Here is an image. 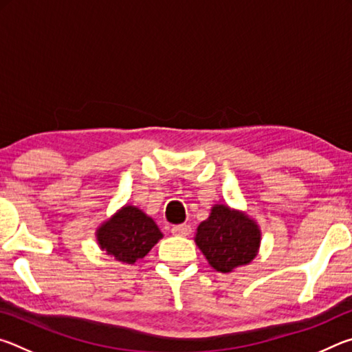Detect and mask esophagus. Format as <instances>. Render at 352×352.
<instances>
[{
	"mask_svg": "<svg viewBox=\"0 0 352 352\" xmlns=\"http://www.w3.org/2000/svg\"><path fill=\"white\" fill-rule=\"evenodd\" d=\"M170 233L174 236H189L190 234V225L188 223H183V225H177V226H172Z\"/></svg>",
	"mask_w": 352,
	"mask_h": 352,
	"instance_id": "34e87169",
	"label": "esophagus"
}]
</instances>
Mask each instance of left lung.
<instances>
[{
  "instance_id": "8db88e82",
  "label": "left lung",
  "mask_w": 352,
  "mask_h": 352,
  "mask_svg": "<svg viewBox=\"0 0 352 352\" xmlns=\"http://www.w3.org/2000/svg\"><path fill=\"white\" fill-rule=\"evenodd\" d=\"M194 241L214 270L230 273L256 258L261 230L245 212L214 205L210 217L197 226Z\"/></svg>"
}]
</instances>
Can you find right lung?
Segmentation results:
<instances>
[{
	"label": "right lung",
	"mask_w": 352,
	"mask_h": 352,
	"mask_svg": "<svg viewBox=\"0 0 352 352\" xmlns=\"http://www.w3.org/2000/svg\"><path fill=\"white\" fill-rule=\"evenodd\" d=\"M163 237L152 217L140 208L126 205L96 231L99 247L122 264H135Z\"/></svg>",
	"instance_id": "add662e5"
}]
</instances>
